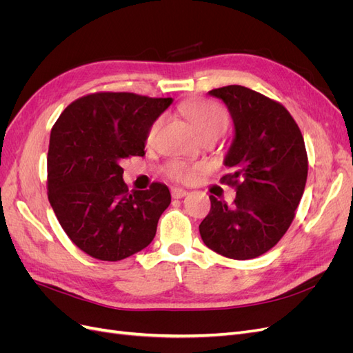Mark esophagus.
<instances>
[{"label": "esophagus", "instance_id": "34e87169", "mask_svg": "<svg viewBox=\"0 0 353 353\" xmlns=\"http://www.w3.org/2000/svg\"><path fill=\"white\" fill-rule=\"evenodd\" d=\"M170 196H172L174 199H181L187 196V191L183 190V188H178V187H174L172 190H170Z\"/></svg>", "mask_w": 353, "mask_h": 353}]
</instances>
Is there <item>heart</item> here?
Returning a JSON list of instances; mask_svg holds the SVG:
<instances>
[{
	"label": "heart",
	"mask_w": 353,
	"mask_h": 353,
	"mask_svg": "<svg viewBox=\"0 0 353 353\" xmlns=\"http://www.w3.org/2000/svg\"><path fill=\"white\" fill-rule=\"evenodd\" d=\"M181 112L187 117L188 122L194 126V130L200 134L205 135L213 131H225L228 125V116L227 112L223 110L221 105L215 101L210 100H188L183 104ZM160 123L162 119H156L150 126H148L145 134V143L153 144L156 140V135L159 132ZM200 168L188 165L183 160L172 159L165 165V175L178 183H190L196 178Z\"/></svg>",
	"instance_id": "b5f03b06"
}]
</instances>
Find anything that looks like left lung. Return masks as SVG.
<instances>
[{"label": "left lung", "instance_id": "1", "mask_svg": "<svg viewBox=\"0 0 353 353\" xmlns=\"http://www.w3.org/2000/svg\"><path fill=\"white\" fill-rule=\"evenodd\" d=\"M227 104L236 137L225 157L236 188L232 205L209 196L210 210L199 231L209 249L225 258L253 259L279 243L296 215L307 178L303 135L284 105L241 85L215 88Z\"/></svg>", "mask_w": 353, "mask_h": 353}]
</instances>
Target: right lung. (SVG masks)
Here are the masks:
<instances>
[{"instance_id":"obj_1","label":"right lung","mask_w":353,"mask_h":353,"mask_svg":"<svg viewBox=\"0 0 353 353\" xmlns=\"http://www.w3.org/2000/svg\"><path fill=\"white\" fill-rule=\"evenodd\" d=\"M172 99L101 91L74 100L51 128L47 194L74 245L116 262L143 250L169 206L165 184L130 191L123 159L144 156L145 134Z\"/></svg>"}]
</instances>
